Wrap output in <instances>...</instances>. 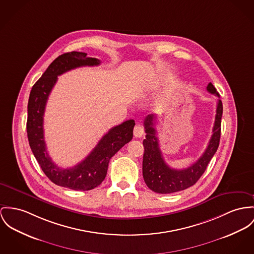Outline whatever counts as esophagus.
<instances>
[{
  "label": "esophagus",
  "mask_w": 254,
  "mask_h": 254,
  "mask_svg": "<svg viewBox=\"0 0 254 254\" xmlns=\"http://www.w3.org/2000/svg\"><path fill=\"white\" fill-rule=\"evenodd\" d=\"M133 134L135 137H141L144 134V127L140 125H136L133 128Z\"/></svg>",
  "instance_id": "obj_1"
}]
</instances>
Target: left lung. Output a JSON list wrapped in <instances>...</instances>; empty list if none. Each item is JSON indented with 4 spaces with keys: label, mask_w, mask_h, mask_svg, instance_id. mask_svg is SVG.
Returning a JSON list of instances; mask_svg holds the SVG:
<instances>
[{
    "label": "left lung",
    "mask_w": 254,
    "mask_h": 254,
    "mask_svg": "<svg viewBox=\"0 0 254 254\" xmlns=\"http://www.w3.org/2000/svg\"><path fill=\"white\" fill-rule=\"evenodd\" d=\"M207 91L219 98V95L212 83L208 84ZM222 110V102L218 99L213 135L209 141L207 149L192 165L181 170L173 169L166 164L159 149L158 139L156 136V131L154 127V119L156 117L154 115H148L146 117L144 121L146 139L143 141L145 151L142 170L144 181L150 190L157 193L167 194L184 190L195 184L205 172L209 162L218 148Z\"/></svg>",
    "instance_id": "8db88e82"
}]
</instances>
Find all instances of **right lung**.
Masks as SVG:
<instances>
[{"mask_svg":"<svg viewBox=\"0 0 254 254\" xmlns=\"http://www.w3.org/2000/svg\"><path fill=\"white\" fill-rule=\"evenodd\" d=\"M100 64L98 59L87 57L84 52H68L55 59L36 82L28 101L27 134L30 147L42 171L60 187L73 190H91L105 179L108 163L118 151L133 136L134 120H128L112 127L84 160L74 167L63 169L48 155L43 131V116L48 97L59 75L80 66Z\"/></svg>","mask_w":254,"mask_h":254,"instance_id":"1","label":"right lung"}]
</instances>
